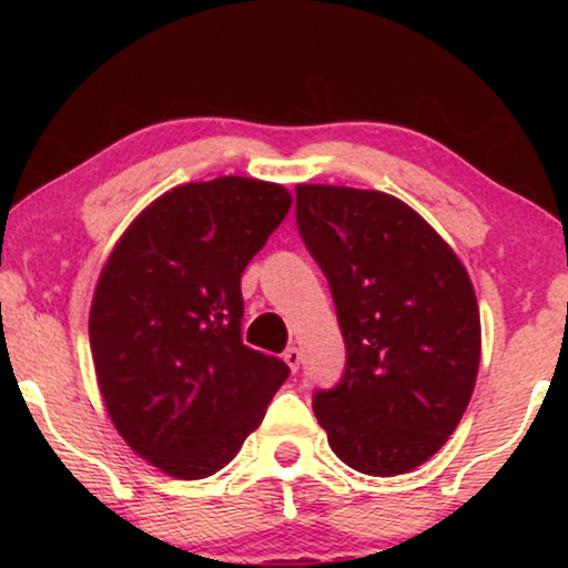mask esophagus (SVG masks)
Listing matches in <instances>:
<instances>
[{
	"mask_svg": "<svg viewBox=\"0 0 568 568\" xmlns=\"http://www.w3.org/2000/svg\"><path fill=\"white\" fill-rule=\"evenodd\" d=\"M284 362H286V367H290L292 372H297L300 369V362H302V352L297 346H292V348H286L284 352Z\"/></svg>",
	"mask_w": 568,
	"mask_h": 568,
	"instance_id": "esophagus-1",
	"label": "esophagus"
}]
</instances>
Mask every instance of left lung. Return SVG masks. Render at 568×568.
I'll use <instances>...</instances> for the list:
<instances>
[{"label":"left lung","instance_id":"left-lung-1","mask_svg":"<svg viewBox=\"0 0 568 568\" xmlns=\"http://www.w3.org/2000/svg\"><path fill=\"white\" fill-rule=\"evenodd\" d=\"M297 227L331 284L346 372L315 393L348 468L400 476L437 455L476 387L480 315L453 247L383 191L300 183Z\"/></svg>","mask_w":568,"mask_h":568}]
</instances>
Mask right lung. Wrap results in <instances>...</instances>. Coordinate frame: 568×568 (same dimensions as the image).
Instances as JSON below:
<instances>
[{
  "mask_svg": "<svg viewBox=\"0 0 568 568\" xmlns=\"http://www.w3.org/2000/svg\"><path fill=\"white\" fill-rule=\"evenodd\" d=\"M292 193L258 178L183 183L113 245L90 307V348L115 432L181 480L240 453L290 377L240 338L247 261L284 222Z\"/></svg>",
  "mask_w": 568,
  "mask_h": 568,
  "instance_id": "obj_1",
  "label": "right lung"
}]
</instances>
